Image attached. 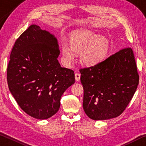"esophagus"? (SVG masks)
I'll use <instances>...</instances> for the list:
<instances>
[{
	"label": "esophagus",
	"instance_id": "34e87169",
	"mask_svg": "<svg viewBox=\"0 0 146 146\" xmlns=\"http://www.w3.org/2000/svg\"><path fill=\"white\" fill-rule=\"evenodd\" d=\"M75 80L76 81H79V80H80V74L78 73H75Z\"/></svg>",
	"mask_w": 146,
	"mask_h": 146
}]
</instances>
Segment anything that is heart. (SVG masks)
<instances>
[{
	"mask_svg": "<svg viewBox=\"0 0 146 146\" xmlns=\"http://www.w3.org/2000/svg\"><path fill=\"white\" fill-rule=\"evenodd\" d=\"M70 46L66 44L62 46V60L66 65L74 60V53H80L82 65H96L106 57L109 51L107 39L86 29L76 32L71 36Z\"/></svg>",
	"mask_w": 146,
	"mask_h": 146,
	"instance_id": "b5f03b06",
	"label": "heart"
}]
</instances>
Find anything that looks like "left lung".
I'll return each mask as SVG.
<instances>
[{"label":"left lung","instance_id":"8db88e82","mask_svg":"<svg viewBox=\"0 0 146 146\" xmlns=\"http://www.w3.org/2000/svg\"><path fill=\"white\" fill-rule=\"evenodd\" d=\"M80 72L84 110L95 120L111 119L122 114L139 82L134 53L129 47L95 66L80 69Z\"/></svg>","mask_w":146,"mask_h":146}]
</instances>
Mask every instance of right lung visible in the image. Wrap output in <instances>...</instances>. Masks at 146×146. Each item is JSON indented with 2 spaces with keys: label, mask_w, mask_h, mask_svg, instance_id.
<instances>
[{
  "label": "right lung",
  "mask_w": 146,
  "mask_h": 146,
  "mask_svg": "<svg viewBox=\"0 0 146 146\" xmlns=\"http://www.w3.org/2000/svg\"><path fill=\"white\" fill-rule=\"evenodd\" d=\"M57 40L33 24L17 39L7 69L9 90L22 110L37 119L58 111L64 91L75 83L73 70L62 68Z\"/></svg>",
  "instance_id": "right-lung-1"
}]
</instances>
